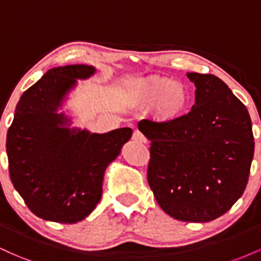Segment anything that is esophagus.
I'll return each instance as SVG.
<instances>
[{
    "label": "esophagus",
    "instance_id": "esophagus-1",
    "mask_svg": "<svg viewBox=\"0 0 261 261\" xmlns=\"http://www.w3.org/2000/svg\"><path fill=\"white\" fill-rule=\"evenodd\" d=\"M133 140L134 141H137V142H141V143H146L147 142V139L145 137V135L142 133H140L139 130H135L134 134H133Z\"/></svg>",
    "mask_w": 261,
    "mask_h": 261
}]
</instances>
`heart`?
Returning <instances> with one entry per match:
<instances>
[{
	"instance_id": "1",
	"label": "heart",
	"mask_w": 261,
	"mask_h": 261,
	"mask_svg": "<svg viewBox=\"0 0 261 261\" xmlns=\"http://www.w3.org/2000/svg\"><path fill=\"white\" fill-rule=\"evenodd\" d=\"M140 99L155 106V114L162 121H172L185 113L189 106V93L184 86L168 79H157L147 83L140 92Z\"/></svg>"
}]
</instances>
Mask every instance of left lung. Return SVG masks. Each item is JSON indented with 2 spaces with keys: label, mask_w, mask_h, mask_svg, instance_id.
<instances>
[{
  "label": "left lung",
  "mask_w": 261,
  "mask_h": 261,
  "mask_svg": "<svg viewBox=\"0 0 261 261\" xmlns=\"http://www.w3.org/2000/svg\"><path fill=\"white\" fill-rule=\"evenodd\" d=\"M195 106L172 121L143 119L151 141L147 180L166 214L185 222L222 216L243 195L254 155L247 108L214 74L189 72Z\"/></svg>",
  "instance_id": "1"
}]
</instances>
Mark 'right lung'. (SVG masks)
Masks as SVG:
<instances>
[{
	"mask_svg": "<svg viewBox=\"0 0 261 261\" xmlns=\"http://www.w3.org/2000/svg\"><path fill=\"white\" fill-rule=\"evenodd\" d=\"M94 67L70 65L47 71L18 101L6 140L12 184L35 216L76 223L95 208L104 172L133 130L91 134L61 126L56 114L64 95Z\"/></svg>",
	"mask_w": 261,
	"mask_h": 261,
	"instance_id": "add662e5",
	"label": "right lung"
}]
</instances>
